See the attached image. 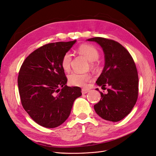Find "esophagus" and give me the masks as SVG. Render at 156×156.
<instances>
[{
    "instance_id": "1",
    "label": "esophagus",
    "mask_w": 156,
    "mask_h": 156,
    "mask_svg": "<svg viewBox=\"0 0 156 156\" xmlns=\"http://www.w3.org/2000/svg\"><path fill=\"white\" fill-rule=\"evenodd\" d=\"M88 92H89V90H88V89L83 88V89L82 90V94H85L88 93Z\"/></svg>"
}]
</instances>
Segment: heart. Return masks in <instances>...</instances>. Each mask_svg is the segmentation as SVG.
Segmentation results:
<instances>
[{
  "label": "heart",
  "instance_id": "1",
  "mask_svg": "<svg viewBox=\"0 0 156 156\" xmlns=\"http://www.w3.org/2000/svg\"><path fill=\"white\" fill-rule=\"evenodd\" d=\"M79 52L84 55L86 59L91 62L92 67L95 66L94 62L96 61L99 58V52L94 47L88 45L83 44L79 47ZM72 60L71 53L68 52L63 56L61 61V66L64 71H68L70 68V63ZM68 82L70 84L75 86L84 87L87 83L91 80V77L89 74H80L77 72H72L68 76Z\"/></svg>",
  "mask_w": 156,
  "mask_h": 156
}]
</instances>
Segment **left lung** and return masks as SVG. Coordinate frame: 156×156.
I'll return each instance as SVG.
<instances>
[{"mask_svg": "<svg viewBox=\"0 0 156 156\" xmlns=\"http://www.w3.org/2000/svg\"><path fill=\"white\" fill-rule=\"evenodd\" d=\"M95 42L102 48L104 66L96 82L107 93L100 92L101 99L94 105L100 117L110 122H118L128 115L135 106L138 96V76L130 54L118 42L101 37L86 40Z\"/></svg>", "mask_w": 156, "mask_h": 156, "instance_id": "obj_1", "label": "left lung"}]
</instances>
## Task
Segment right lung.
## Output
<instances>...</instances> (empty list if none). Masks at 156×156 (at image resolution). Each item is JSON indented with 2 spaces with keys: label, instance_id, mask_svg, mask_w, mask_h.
Segmentation results:
<instances>
[{
  "label": "right lung",
  "instance_id": "obj_1",
  "mask_svg": "<svg viewBox=\"0 0 156 156\" xmlns=\"http://www.w3.org/2000/svg\"><path fill=\"white\" fill-rule=\"evenodd\" d=\"M76 40L50 43L40 47L23 63L18 77L21 103L33 120L44 128L62 124L74 100L82 96L80 87L66 85L61 66L63 56Z\"/></svg>",
  "mask_w": 156,
  "mask_h": 156
}]
</instances>
